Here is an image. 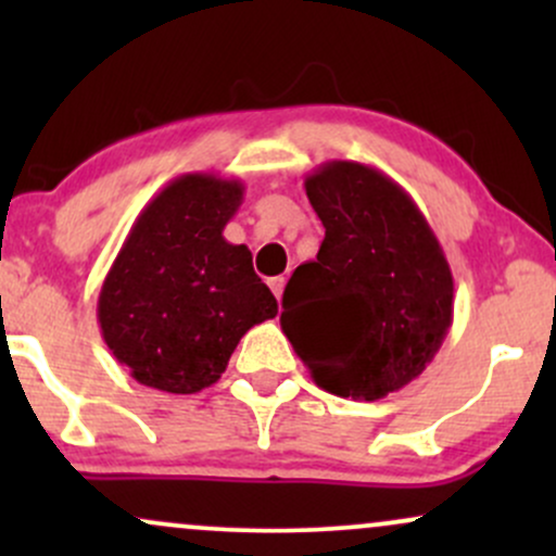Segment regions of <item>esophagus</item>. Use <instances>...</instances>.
<instances>
[{"label":"esophagus","instance_id":"esophagus-1","mask_svg":"<svg viewBox=\"0 0 556 556\" xmlns=\"http://www.w3.org/2000/svg\"><path fill=\"white\" fill-rule=\"evenodd\" d=\"M285 285H287V279H285V277H271V279H269V287H271L274 295H277V300H282Z\"/></svg>","mask_w":556,"mask_h":556}]
</instances>
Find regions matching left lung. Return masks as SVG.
Here are the masks:
<instances>
[{
  "instance_id": "obj_1",
  "label": "left lung",
  "mask_w": 556,
  "mask_h": 556,
  "mask_svg": "<svg viewBox=\"0 0 556 556\" xmlns=\"http://www.w3.org/2000/svg\"><path fill=\"white\" fill-rule=\"evenodd\" d=\"M305 195L327 235L287 282L279 324L318 387L381 400L442 348L452 269L416 201L381 169L334 159L305 177Z\"/></svg>"
}]
</instances>
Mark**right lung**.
I'll return each instance as SVG.
<instances>
[{
    "label": "right lung",
    "instance_id": "1",
    "mask_svg": "<svg viewBox=\"0 0 556 556\" xmlns=\"http://www.w3.org/2000/svg\"><path fill=\"white\" fill-rule=\"evenodd\" d=\"M245 185L212 172L172 180L132 222L99 292L101 337L138 384L195 394L240 337L277 316L248 245L225 240Z\"/></svg>",
    "mask_w": 556,
    "mask_h": 556
}]
</instances>
